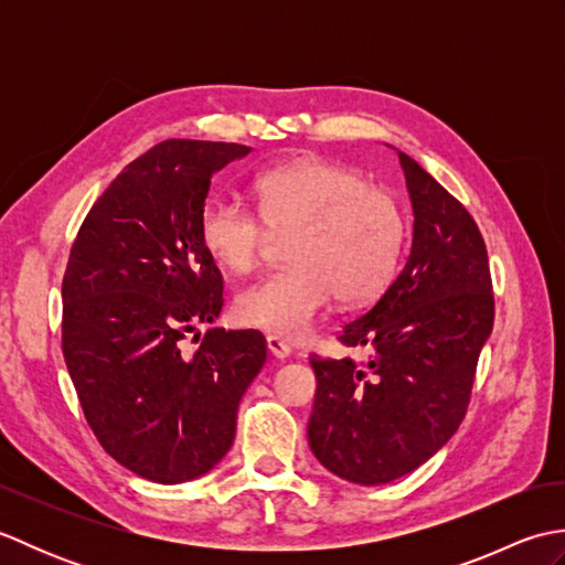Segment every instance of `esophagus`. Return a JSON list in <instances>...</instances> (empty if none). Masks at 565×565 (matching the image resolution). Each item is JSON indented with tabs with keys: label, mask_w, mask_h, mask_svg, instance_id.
Masks as SVG:
<instances>
[{
	"label": "esophagus",
	"mask_w": 565,
	"mask_h": 565,
	"mask_svg": "<svg viewBox=\"0 0 565 565\" xmlns=\"http://www.w3.org/2000/svg\"><path fill=\"white\" fill-rule=\"evenodd\" d=\"M267 350L274 359H289L291 356V347L286 344L281 338H274V334H269V338H267Z\"/></svg>",
	"instance_id": "obj_1"
}]
</instances>
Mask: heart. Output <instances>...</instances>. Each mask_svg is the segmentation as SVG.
Wrapping results in <instances>:
<instances>
[{
    "label": "heart",
    "instance_id": "heart-1",
    "mask_svg": "<svg viewBox=\"0 0 565 565\" xmlns=\"http://www.w3.org/2000/svg\"><path fill=\"white\" fill-rule=\"evenodd\" d=\"M259 214L271 231H294L286 259L291 267L249 284L235 298L243 326L274 338H301L332 296L359 306L376 298L398 269L407 218L388 191L362 174L322 160L271 167L252 182ZM199 239L223 269H255L264 225L243 201L211 196L199 213Z\"/></svg>",
    "mask_w": 565,
    "mask_h": 565
}]
</instances>
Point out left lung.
Instances as JSON below:
<instances>
[{
    "instance_id": "left-lung-1",
    "label": "left lung",
    "mask_w": 565,
    "mask_h": 565,
    "mask_svg": "<svg viewBox=\"0 0 565 565\" xmlns=\"http://www.w3.org/2000/svg\"><path fill=\"white\" fill-rule=\"evenodd\" d=\"M413 206L405 267L340 332L366 362L310 359L318 391L308 444L330 473L381 486L415 471L459 429L493 330L486 243L459 201L398 150Z\"/></svg>"
}]
</instances>
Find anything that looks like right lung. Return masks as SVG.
Here are the masks:
<instances>
[{"mask_svg":"<svg viewBox=\"0 0 565 565\" xmlns=\"http://www.w3.org/2000/svg\"><path fill=\"white\" fill-rule=\"evenodd\" d=\"M249 152L237 142H160L97 199L70 252V379L102 447L152 483L194 481L221 463L237 405L267 362L257 330L211 328L194 354L182 347L223 308V276L199 239L211 177Z\"/></svg>","mask_w":565,"mask_h":565,"instance_id":"right-lung-1","label":"right lung"}]
</instances>
